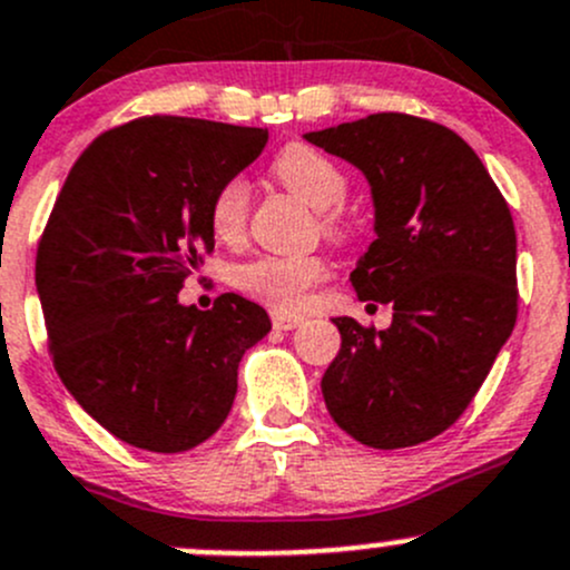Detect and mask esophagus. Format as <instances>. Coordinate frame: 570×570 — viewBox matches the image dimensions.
I'll list each match as a JSON object with an SVG mask.
<instances>
[{"instance_id": "34e87169", "label": "esophagus", "mask_w": 570, "mask_h": 570, "mask_svg": "<svg viewBox=\"0 0 570 570\" xmlns=\"http://www.w3.org/2000/svg\"><path fill=\"white\" fill-rule=\"evenodd\" d=\"M301 317H292V314H273V327L275 331H292V327L301 325Z\"/></svg>"}]
</instances>
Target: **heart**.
I'll use <instances>...</instances> for the list:
<instances>
[{"label": "heart", "instance_id": "obj_1", "mask_svg": "<svg viewBox=\"0 0 570 570\" xmlns=\"http://www.w3.org/2000/svg\"><path fill=\"white\" fill-rule=\"evenodd\" d=\"M273 174L289 193L322 212V232L331 239L350 237V220L338 204L344 200L350 178L338 163L306 142H292L275 157ZM250 215V187L245 178H228L217 187L209 204L212 232L226 243L243 237ZM327 267L320 256H258L234 273V284L256 301L278 312H295L306 303L312 286L325 278Z\"/></svg>", "mask_w": 570, "mask_h": 570}]
</instances>
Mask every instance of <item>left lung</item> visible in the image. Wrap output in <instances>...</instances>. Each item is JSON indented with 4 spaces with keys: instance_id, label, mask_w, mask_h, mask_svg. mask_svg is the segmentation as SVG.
<instances>
[{
    "instance_id": "1",
    "label": "left lung",
    "mask_w": 570,
    "mask_h": 570,
    "mask_svg": "<svg viewBox=\"0 0 570 570\" xmlns=\"http://www.w3.org/2000/svg\"><path fill=\"white\" fill-rule=\"evenodd\" d=\"M353 163L377 239L350 273L361 301L394 308L386 331L336 317L342 350L322 375L333 422L375 450L435 439L480 392L519 314L510 206L446 126L377 112L308 131Z\"/></svg>"
}]
</instances>
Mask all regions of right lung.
<instances>
[{
	"instance_id": "1",
	"label": "right lung",
	"mask_w": 570,
	"mask_h": 570,
	"mask_svg": "<svg viewBox=\"0 0 570 570\" xmlns=\"http://www.w3.org/2000/svg\"><path fill=\"white\" fill-rule=\"evenodd\" d=\"M267 129L146 115L96 137L55 200L36 256L49 353L73 400L115 439L187 452L226 422L262 306L226 292L181 306L215 250L209 204Z\"/></svg>"
}]
</instances>
